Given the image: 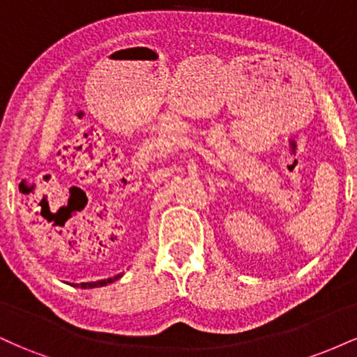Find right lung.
<instances>
[{"instance_id":"add662e5","label":"right lung","mask_w":357,"mask_h":357,"mask_svg":"<svg viewBox=\"0 0 357 357\" xmlns=\"http://www.w3.org/2000/svg\"><path fill=\"white\" fill-rule=\"evenodd\" d=\"M117 278H121V275H116V277L105 278V280L87 282V284H80V285H75V287H80V289H93V287H104V285H107V284H112V282H116Z\"/></svg>"}]
</instances>
